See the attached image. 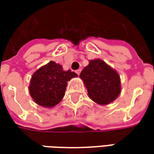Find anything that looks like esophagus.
I'll return each mask as SVG.
<instances>
[{
	"instance_id": "esophagus-1",
	"label": "esophagus",
	"mask_w": 154,
	"mask_h": 154,
	"mask_svg": "<svg viewBox=\"0 0 154 154\" xmlns=\"http://www.w3.org/2000/svg\"><path fill=\"white\" fill-rule=\"evenodd\" d=\"M80 72H81V69H80H80H77V70L75 71V73H76L77 74H80Z\"/></svg>"
}]
</instances>
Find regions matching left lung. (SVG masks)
Instances as JSON below:
<instances>
[{"mask_svg":"<svg viewBox=\"0 0 154 154\" xmlns=\"http://www.w3.org/2000/svg\"><path fill=\"white\" fill-rule=\"evenodd\" d=\"M80 77L85 83L90 98L98 104H108L120 94L119 75L100 59L90 61Z\"/></svg>","mask_w":154,"mask_h":154,"instance_id":"1","label":"left lung"}]
</instances>
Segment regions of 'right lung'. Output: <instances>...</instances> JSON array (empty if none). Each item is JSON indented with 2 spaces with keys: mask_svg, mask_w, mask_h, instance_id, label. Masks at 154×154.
Returning a JSON list of instances; mask_svg holds the SVG:
<instances>
[{
  "mask_svg": "<svg viewBox=\"0 0 154 154\" xmlns=\"http://www.w3.org/2000/svg\"><path fill=\"white\" fill-rule=\"evenodd\" d=\"M78 76L71 70L63 71L60 64L50 62L33 74L30 94L36 103L44 107H53L63 98L67 82Z\"/></svg>",
  "mask_w": 154,
  "mask_h": 154,
  "instance_id": "right-lung-1",
  "label": "right lung"
}]
</instances>
